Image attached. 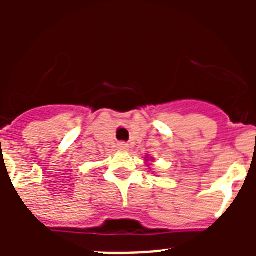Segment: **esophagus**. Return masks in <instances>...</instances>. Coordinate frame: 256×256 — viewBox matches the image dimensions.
I'll return each mask as SVG.
<instances>
[{"label": "esophagus", "mask_w": 256, "mask_h": 256, "mask_svg": "<svg viewBox=\"0 0 256 256\" xmlns=\"http://www.w3.org/2000/svg\"><path fill=\"white\" fill-rule=\"evenodd\" d=\"M118 148L122 151H126L130 148V144H126V142H119V144H118Z\"/></svg>", "instance_id": "esophagus-1"}]
</instances>
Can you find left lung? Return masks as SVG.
<instances>
[{
    "mask_svg": "<svg viewBox=\"0 0 256 256\" xmlns=\"http://www.w3.org/2000/svg\"><path fill=\"white\" fill-rule=\"evenodd\" d=\"M146 160H148V159H146Z\"/></svg>",
    "mask_w": 256,
    "mask_h": 256,
    "instance_id": "left-lung-1",
    "label": "left lung"
}]
</instances>
